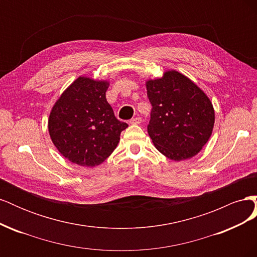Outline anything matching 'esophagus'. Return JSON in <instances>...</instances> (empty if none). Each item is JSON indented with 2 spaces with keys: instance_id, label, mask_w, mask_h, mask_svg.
I'll use <instances>...</instances> for the list:
<instances>
[{
  "instance_id": "34e87169",
  "label": "esophagus",
  "mask_w": 257,
  "mask_h": 257,
  "mask_svg": "<svg viewBox=\"0 0 257 257\" xmlns=\"http://www.w3.org/2000/svg\"><path fill=\"white\" fill-rule=\"evenodd\" d=\"M141 123H142L141 116H135V118L130 120V124H141Z\"/></svg>"
}]
</instances>
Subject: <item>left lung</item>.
Listing matches in <instances>:
<instances>
[{
  "instance_id": "obj_1",
  "label": "left lung",
  "mask_w": 257,
  "mask_h": 257,
  "mask_svg": "<svg viewBox=\"0 0 257 257\" xmlns=\"http://www.w3.org/2000/svg\"><path fill=\"white\" fill-rule=\"evenodd\" d=\"M152 105L148 134L166 158L179 162L195 157L214 126L211 100L189 77L175 69L146 81Z\"/></svg>"
}]
</instances>
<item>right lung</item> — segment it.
<instances>
[{"label": "right lung", "mask_w": 257, "mask_h": 257, "mask_svg": "<svg viewBox=\"0 0 257 257\" xmlns=\"http://www.w3.org/2000/svg\"><path fill=\"white\" fill-rule=\"evenodd\" d=\"M109 81L79 76L54 103L48 119L53 145L69 162L94 167L109 157L128 125L106 99Z\"/></svg>", "instance_id": "obj_1"}]
</instances>
